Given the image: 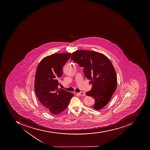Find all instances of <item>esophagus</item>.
Returning <instances> with one entry per match:
<instances>
[{
  "mask_svg": "<svg viewBox=\"0 0 150 150\" xmlns=\"http://www.w3.org/2000/svg\"><path fill=\"white\" fill-rule=\"evenodd\" d=\"M78 95H79V96H85V93H84L83 92H81L78 93Z\"/></svg>",
  "mask_w": 150,
  "mask_h": 150,
  "instance_id": "1",
  "label": "esophagus"
}]
</instances>
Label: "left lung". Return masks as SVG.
Masks as SVG:
<instances>
[{
	"instance_id": "1",
	"label": "left lung",
	"mask_w": 150,
	"mask_h": 150,
	"mask_svg": "<svg viewBox=\"0 0 150 150\" xmlns=\"http://www.w3.org/2000/svg\"><path fill=\"white\" fill-rule=\"evenodd\" d=\"M71 58L84 68V75L92 85L86 93L95 99V104L91 108L101 110L109 102L117 88V75L112 62L103 54L90 50H76Z\"/></svg>"
}]
</instances>
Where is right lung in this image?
<instances>
[{"instance_id":"1","label":"right lung","mask_w":150,"mask_h":150,"mask_svg":"<svg viewBox=\"0 0 150 150\" xmlns=\"http://www.w3.org/2000/svg\"><path fill=\"white\" fill-rule=\"evenodd\" d=\"M71 54H54L42 59L38 64L35 75L36 96L44 109L53 114L64 111L74 93L58 86L62 75V67Z\"/></svg>"}]
</instances>
